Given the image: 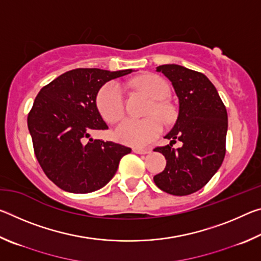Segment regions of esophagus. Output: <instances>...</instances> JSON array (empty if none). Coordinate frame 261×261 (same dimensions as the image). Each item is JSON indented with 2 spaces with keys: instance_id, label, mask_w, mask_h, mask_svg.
<instances>
[{
  "instance_id": "1",
  "label": "esophagus",
  "mask_w": 261,
  "mask_h": 261,
  "mask_svg": "<svg viewBox=\"0 0 261 261\" xmlns=\"http://www.w3.org/2000/svg\"><path fill=\"white\" fill-rule=\"evenodd\" d=\"M134 152L137 153V154H149V153H151V149H144V148L135 147Z\"/></svg>"
}]
</instances>
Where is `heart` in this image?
<instances>
[{
    "label": "heart",
    "instance_id": "b5f03b06",
    "mask_svg": "<svg viewBox=\"0 0 261 261\" xmlns=\"http://www.w3.org/2000/svg\"><path fill=\"white\" fill-rule=\"evenodd\" d=\"M140 91L146 93L154 101L149 115H158L163 121H169L173 116V108L165 99L169 95V85L156 74H144L136 81ZM96 107L106 121L116 123L124 116V94L120 83L109 82L100 88L96 96ZM162 131V122L159 117L152 116L145 120L126 118L115 130L117 141L134 147H145L156 138Z\"/></svg>",
    "mask_w": 261,
    "mask_h": 261
}]
</instances>
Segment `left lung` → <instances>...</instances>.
<instances>
[{"label": "left lung", "mask_w": 261, "mask_h": 261, "mask_svg": "<svg viewBox=\"0 0 261 261\" xmlns=\"http://www.w3.org/2000/svg\"><path fill=\"white\" fill-rule=\"evenodd\" d=\"M173 84L178 98V116L165 138L167 146L154 151L165 155L167 165L154 176L159 189L174 196H188L208 183L226 155L227 109L215 86L204 73L178 64L156 68ZM177 139L182 148L171 147Z\"/></svg>", "instance_id": "8db88e82"}]
</instances>
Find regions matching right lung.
<instances>
[{
	"label": "right lung",
	"mask_w": 261,
	"mask_h": 261,
	"mask_svg": "<svg viewBox=\"0 0 261 261\" xmlns=\"http://www.w3.org/2000/svg\"><path fill=\"white\" fill-rule=\"evenodd\" d=\"M132 69L108 71L74 69L42 87L28 116L35 156L47 177L71 193L103 188L116 174L118 163L131 148L91 138L107 129L96 107V95L112 79Z\"/></svg>",
	"instance_id": "right-lung-1"
}]
</instances>
